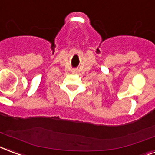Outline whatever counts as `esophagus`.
Segmentation results:
<instances>
[{"instance_id":"34e87169","label":"esophagus","mask_w":155,"mask_h":155,"mask_svg":"<svg viewBox=\"0 0 155 155\" xmlns=\"http://www.w3.org/2000/svg\"><path fill=\"white\" fill-rule=\"evenodd\" d=\"M75 71H76L75 70H73V71H72V72H73V73H75Z\"/></svg>"}]
</instances>
